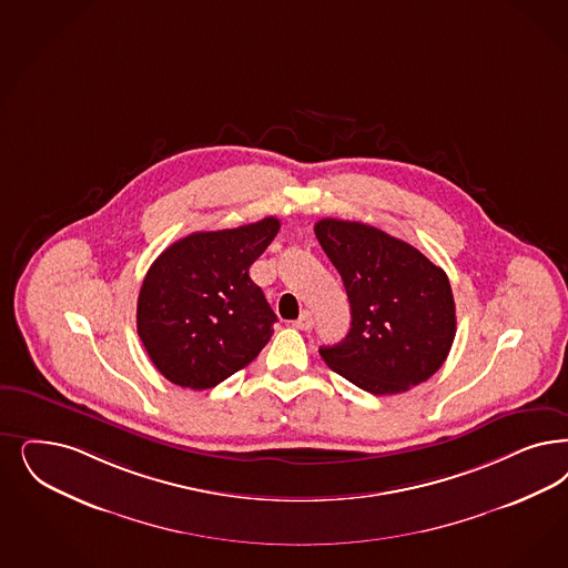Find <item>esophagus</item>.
Segmentation results:
<instances>
[{"label": "esophagus", "mask_w": 568, "mask_h": 568, "mask_svg": "<svg viewBox=\"0 0 568 568\" xmlns=\"http://www.w3.org/2000/svg\"><path fill=\"white\" fill-rule=\"evenodd\" d=\"M297 329H302V332H311L314 327V316L311 311H304V313L300 314V318L294 323Z\"/></svg>", "instance_id": "1"}]
</instances>
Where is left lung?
<instances>
[{
	"label": "left lung",
	"instance_id": "obj_1",
	"mask_svg": "<svg viewBox=\"0 0 568 568\" xmlns=\"http://www.w3.org/2000/svg\"><path fill=\"white\" fill-rule=\"evenodd\" d=\"M314 235L351 300V332L318 348L333 372L375 396L407 392L438 372L457 325L445 271L363 222L325 217Z\"/></svg>",
	"mask_w": 568,
	"mask_h": 568
}]
</instances>
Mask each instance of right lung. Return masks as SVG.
I'll use <instances>...</instances> for the list:
<instances>
[{"label": "right lung", "mask_w": 568, "mask_h": 568, "mask_svg": "<svg viewBox=\"0 0 568 568\" xmlns=\"http://www.w3.org/2000/svg\"><path fill=\"white\" fill-rule=\"evenodd\" d=\"M264 217L193 233L151 264L138 295V335L172 384L205 390L247 367L273 335L276 314L250 266L278 233Z\"/></svg>", "instance_id": "add662e5"}]
</instances>
